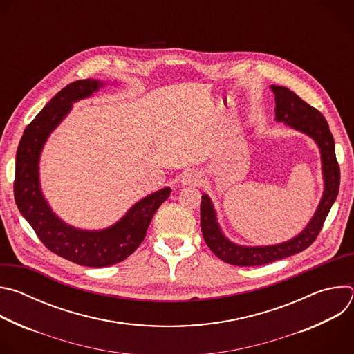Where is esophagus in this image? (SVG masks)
<instances>
[{
    "instance_id": "34e87169",
    "label": "esophagus",
    "mask_w": 354,
    "mask_h": 354,
    "mask_svg": "<svg viewBox=\"0 0 354 354\" xmlns=\"http://www.w3.org/2000/svg\"><path fill=\"white\" fill-rule=\"evenodd\" d=\"M182 186H197L200 183V175L197 171H187L180 178Z\"/></svg>"
}]
</instances>
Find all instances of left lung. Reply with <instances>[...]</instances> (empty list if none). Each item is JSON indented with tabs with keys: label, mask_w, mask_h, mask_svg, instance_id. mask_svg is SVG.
<instances>
[{
	"label": "left lung",
	"mask_w": 354,
	"mask_h": 354,
	"mask_svg": "<svg viewBox=\"0 0 354 354\" xmlns=\"http://www.w3.org/2000/svg\"><path fill=\"white\" fill-rule=\"evenodd\" d=\"M270 89L274 93L276 102L274 120L311 137L318 145L324 192L313 218L299 234L280 243L258 246L239 245L228 239L220 227L212 198L209 194L201 196L200 225L203 238L217 258L234 266H261L307 249L319 234L339 192L340 171L335 154V141L325 118L288 88L270 85Z\"/></svg>",
	"instance_id": "left-lung-1"
}]
</instances>
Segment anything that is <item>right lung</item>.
Instances as JSON below:
<instances>
[{
	"mask_svg": "<svg viewBox=\"0 0 354 354\" xmlns=\"http://www.w3.org/2000/svg\"><path fill=\"white\" fill-rule=\"evenodd\" d=\"M105 81L80 80L63 88L28 124L19 141L15 162V203L39 239L56 255L81 266L105 268L124 261L142 242L147 228L171 187L151 193L104 230H82L63 221L47 203L41 192L39 164L43 147L67 118L73 104L92 96Z\"/></svg>",
	"mask_w": 354,
	"mask_h": 354,
	"instance_id": "obj_1",
	"label": "right lung"
}]
</instances>
